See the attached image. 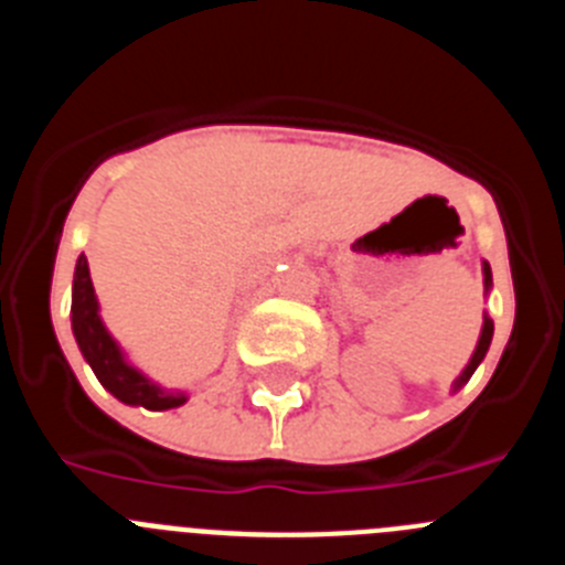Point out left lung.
<instances>
[{
  "label": "left lung",
  "mask_w": 565,
  "mask_h": 565,
  "mask_svg": "<svg viewBox=\"0 0 565 565\" xmlns=\"http://www.w3.org/2000/svg\"><path fill=\"white\" fill-rule=\"evenodd\" d=\"M483 294L489 297V291H492V268H489V263H483ZM492 333H495V322L489 319V313H483V326H481V337H478V344L476 351H472V356H469L467 367H463L461 373L456 376V382H452V393H458L463 387V384L469 382V376L476 373L478 364L483 362V356H487L489 344H492Z\"/></svg>",
  "instance_id": "left-lung-1"
}]
</instances>
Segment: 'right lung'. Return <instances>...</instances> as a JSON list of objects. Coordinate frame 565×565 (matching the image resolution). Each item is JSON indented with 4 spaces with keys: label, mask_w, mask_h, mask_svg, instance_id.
<instances>
[{
    "label": "right lung",
    "mask_w": 565,
    "mask_h": 565,
    "mask_svg": "<svg viewBox=\"0 0 565 565\" xmlns=\"http://www.w3.org/2000/svg\"><path fill=\"white\" fill-rule=\"evenodd\" d=\"M70 326H73V337H76L84 362L93 367L96 379L104 384V391L113 393L118 402L129 404V407H147V411H172V407H181L189 402L186 391H178V387L169 391L129 362L127 351L104 326L102 306H98L84 254L76 259V274H73Z\"/></svg>",
    "instance_id": "1"
}]
</instances>
